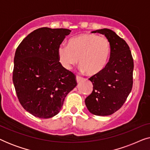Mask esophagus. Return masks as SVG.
Here are the masks:
<instances>
[{
	"instance_id": "1",
	"label": "esophagus",
	"mask_w": 150,
	"mask_h": 150,
	"mask_svg": "<svg viewBox=\"0 0 150 150\" xmlns=\"http://www.w3.org/2000/svg\"><path fill=\"white\" fill-rule=\"evenodd\" d=\"M76 82L78 83H79L80 81H81L82 80V78L81 77H80V76H76Z\"/></svg>"
}]
</instances>
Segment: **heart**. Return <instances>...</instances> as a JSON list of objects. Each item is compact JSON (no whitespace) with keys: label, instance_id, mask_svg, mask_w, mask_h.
<instances>
[{"label":"heart","instance_id":"b5f03b06","mask_svg":"<svg viewBox=\"0 0 150 150\" xmlns=\"http://www.w3.org/2000/svg\"><path fill=\"white\" fill-rule=\"evenodd\" d=\"M111 47L105 37L92 33H83L71 38L68 45H60L57 55L62 67L69 69L77 64L80 70L94 76L102 72L109 61Z\"/></svg>","mask_w":150,"mask_h":150}]
</instances>
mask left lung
Segmentation results:
<instances>
[{
	"label": "left lung",
	"instance_id": "obj_1",
	"mask_svg": "<svg viewBox=\"0 0 150 150\" xmlns=\"http://www.w3.org/2000/svg\"><path fill=\"white\" fill-rule=\"evenodd\" d=\"M109 40L111 53L104 70L90 78L93 91L85 99L91 113L110 115L122 107L132 88L134 62L128 45L114 31L108 28L93 30Z\"/></svg>",
	"mask_w": 150,
	"mask_h": 150
}]
</instances>
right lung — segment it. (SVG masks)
<instances>
[{"label": "right lung", "mask_w": 150, "mask_h": 150, "mask_svg": "<svg viewBox=\"0 0 150 150\" xmlns=\"http://www.w3.org/2000/svg\"><path fill=\"white\" fill-rule=\"evenodd\" d=\"M71 30L42 27L28 34L14 57L13 83L24 109L42 119L52 117L76 86L75 76L62 67L57 50Z\"/></svg>", "instance_id": "add662e5"}]
</instances>
